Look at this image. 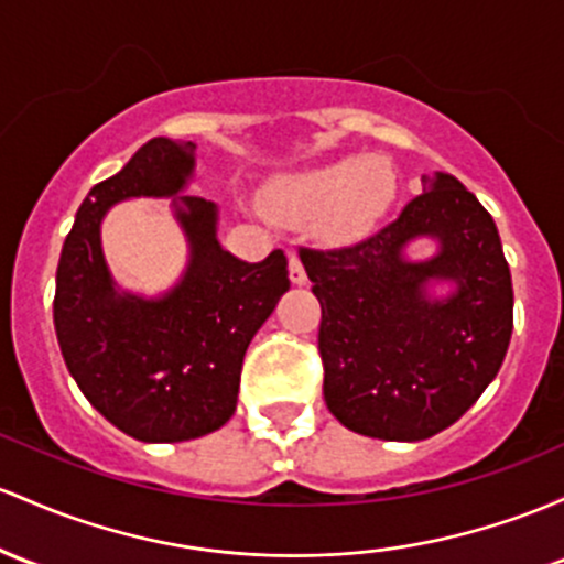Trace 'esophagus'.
<instances>
[{
  "mask_svg": "<svg viewBox=\"0 0 564 564\" xmlns=\"http://www.w3.org/2000/svg\"><path fill=\"white\" fill-rule=\"evenodd\" d=\"M289 278H292V283H296V286H302V283L307 281V272L302 268V259L296 257L294 251L289 253Z\"/></svg>",
  "mask_w": 564,
  "mask_h": 564,
  "instance_id": "34e87169",
  "label": "esophagus"
}]
</instances>
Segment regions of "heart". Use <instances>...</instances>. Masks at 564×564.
I'll return each instance as SVG.
<instances>
[{"label":"heart","mask_w":564,"mask_h":564,"mask_svg":"<svg viewBox=\"0 0 564 564\" xmlns=\"http://www.w3.org/2000/svg\"><path fill=\"white\" fill-rule=\"evenodd\" d=\"M395 176L377 158H348L272 182L262 195L268 216L289 225L318 221L329 238H356L388 212Z\"/></svg>","instance_id":"obj_1"}]
</instances>
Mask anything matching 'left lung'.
I'll return each instance as SVG.
<instances>
[{"instance_id":"8db88e82","label":"left lung","mask_w":564,"mask_h":564,"mask_svg":"<svg viewBox=\"0 0 564 564\" xmlns=\"http://www.w3.org/2000/svg\"><path fill=\"white\" fill-rule=\"evenodd\" d=\"M433 234L443 251L406 263L400 249ZM300 259L321 302L318 352L326 406L345 429L386 442H420L449 429L485 393L513 329L511 272L492 216L449 173L423 176L382 230ZM458 283L429 301L424 283Z\"/></svg>"}]
</instances>
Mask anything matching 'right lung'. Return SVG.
I'll list each match as a JSON object with an SVG mask.
<instances>
[{"label": "right lung", "mask_w": 564, "mask_h": 564, "mask_svg": "<svg viewBox=\"0 0 564 564\" xmlns=\"http://www.w3.org/2000/svg\"><path fill=\"white\" fill-rule=\"evenodd\" d=\"M195 144L152 139L79 206L55 272L53 321L66 369L111 425L139 442H189L235 412L251 337L289 292L283 251L249 264L216 240V206L178 197L192 259L163 300L117 294L101 253V216L128 197L187 184Z\"/></svg>", "instance_id": "1"}]
</instances>
